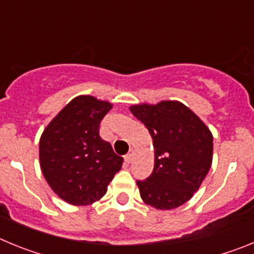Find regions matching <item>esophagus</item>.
<instances>
[{
    "instance_id": "esophagus-1",
    "label": "esophagus",
    "mask_w": 254,
    "mask_h": 254,
    "mask_svg": "<svg viewBox=\"0 0 254 254\" xmlns=\"http://www.w3.org/2000/svg\"><path fill=\"white\" fill-rule=\"evenodd\" d=\"M132 159H133V151H132V150H131V151H129L128 154H127V155H126V156H125V161H126V163H127V164H129V163H131V161H132Z\"/></svg>"
}]
</instances>
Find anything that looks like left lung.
<instances>
[{
  "instance_id": "8db88e82",
  "label": "left lung",
  "mask_w": 254,
  "mask_h": 254,
  "mask_svg": "<svg viewBox=\"0 0 254 254\" xmlns=\"http://www.w3.org/2000/svg\"><path fill=\"white\" fill-rule=\"evenodd\" d=\"M129 111L146 126L154 146V170L137 181L146 205L172 210L192 198L212 164L214 137L202 120L183 103L134 104Z\"/></svg>"
}]
</instances>
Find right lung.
Here are the masks:
<instances>
[{"instance_id":"obj_1","label":"right lung","mask_w":254,"mask_h":254,"mask_svg":"<svg viewBox=\"0 0 254 254\" xmlns=\"http://www.w3.org/2000/svg\"><path fill=\"white\" fill-rule=\"evenodd\" d=\"M112 107L95 96H76L40 136V169L52 190L69 205L99 201L122 168L123 158L99 136L100 121Z\"/></svg>"}]
</instances>
